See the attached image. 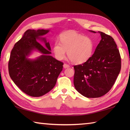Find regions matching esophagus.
Instances as JSON below:
<instances>
[{
    "mask_svg": "<svg viewBox=\"0 0 130 130\" xmlns=\"http://www.w3.org/2000/svg\"><path fill=\"white\" fill-rule=\"evenodd\" d=\"M63 67L64 68H69L70 66H69V65L67 64V63H64L63 65Z\"/></svg>",
    "mask_w": 130,
    "mask_h": 130,
    "instance_id": "esophagus-1",
    "label": "esophagus"
}]
</instances>
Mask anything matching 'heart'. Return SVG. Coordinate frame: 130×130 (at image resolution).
Listing matches in <instances>:
<instances>
[{
    "label": "heart",
    "instance_id": "b5f03b06",
    "mask_svg": "<svg viewBox=\"0 0 130 130\" xmlns=\"http://www.w3.org/2000/svg\"><path fill=\"white\" fill-rule=\"evenodd\" d=\"M94 47L93 41L75 31L62 33L59 36V42L56 41L53 46V51L58 60L64 59L67 51L68 57L74 63H83L92 56Z\"/></svg>",
    "mask_w": 130,
    "mask_h": 130
}]
</instances>
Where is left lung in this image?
I'll use <instances>...</instances> for the list:
<instances>
[{"instance_id": "left-lung-1", "label": "left lung", "mask_w": 130, "mask_h": 130, "mask_svg": "<svg viewBox=\"0 0 130 130\" xmlns=\"http://www.w3.org/2000/svg\"><path fill=\"white\" fill-rule=\"evenodd\" d=\"M98 32L102 39L94 53L86 62L74 66V87L87 98L101 97L108 92L121 68L120 54L114 39L103 32Z\"/></svg>"}]
</instances>
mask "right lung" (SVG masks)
I'll return each instance as SVG.
<instances>
[{
    "label": "right lung",
    "mask_w": 130,
    "mask_h": 130,
    "mask_svg": "<svg viewBox=\"0 0 130 130\" xmlns=\"http://www.w3.org/2000/svg\"><path fill=\"white\" fill-rule=\"evenodd\" d=\"M48 30L28 29L14 46L8 62V70L13 82L23 92L38 97L50 92L56 83L62 70L63 63L51 56V47L45 38L40 37ZM45 42V47L37 41ZM37 50L42 55L36 59H28L32 51Z\"/></svg>",
    "instance_id": "right-lung-1"
}]
</instances>
